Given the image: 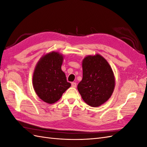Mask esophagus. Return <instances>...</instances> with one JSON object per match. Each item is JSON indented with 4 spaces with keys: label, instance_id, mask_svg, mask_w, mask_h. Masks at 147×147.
<instances>
[{
    "label": "esophagus",
    "instance_id": "1",
    "mask_svg": "<svg viewBox=\"0 0 147 147\" xmlns=\"http://www.w3.org/2000/svg\"><path fill=\"white\" fill-rule=\"evenodd\" d=\"M71 85H72V86L73 88H76L77 87V83L75 82H72V83H71Z\"/></svg>",
    "mask_w": 147,
    "mask_h": 147
}]
</instances>
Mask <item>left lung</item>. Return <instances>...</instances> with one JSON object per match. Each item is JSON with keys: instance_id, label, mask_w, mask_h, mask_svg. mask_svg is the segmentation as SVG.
<instances>
[{"instance_id": "left-lung-1", "label": "left lung", "mask_w": 147, "mask_h": 147, "mask_svg": "<svg viewBox=\"0 0 147 147\" xmlns=\"http://www.w3.org/2000/svg\"><path fill=\"white\" fill-rule=\"evenodd\" d=\"M83 78L78 84L82 99L91 107L103 104L112 96L115 88L113 71L108 62L99 55L83 60Z\"/></svg>"}]
</instances>
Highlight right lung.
Masks as SVG:
<instances>
[{"label": "right lung", "instance_id": "add662e5", "mask_svg": "<svg viewBox=\"0 0 147 147\" xmlns=\"http://www.w3.org/2000/svg\"><path fill=\"white\" fill-rule=\"evenodd\" d=\"M63 61L62 55L53 51L43 56L35 67L32 78L34 90L48 104L58 100L71 86L61 70Z\"/></svg>", "mask_w": 147, "mask_h": 147}]
</instances>
